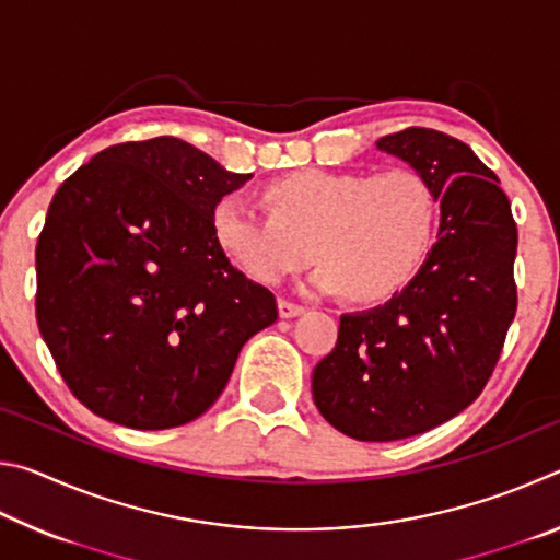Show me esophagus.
<instances>
[{
	"mask_svg": "<svg viewBox=\"0 0 560 560\" xmlns=\"http://www.w3.org/2000/svg\"><path fill=\"white\" fill-rule=\"evenodd\" d=\"M303 306H299V303H291V301H287V299H279V316L281 318H296V316H301L303 314Z\"/></svg>",
	"mask_w": 560,
	"mask_h": 560,
	"instance_id": "esophagus-1",
	"label": "esophagus"
}]
</instances>
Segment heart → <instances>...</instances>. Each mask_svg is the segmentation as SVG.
Masks as SVG:
<instances>
[{
	"label": "heart",
	"instance_id": "b5f03b06",
	"mask_svg": "<svg viewBox=\"0 0 560 560\" xmlns=\"http://www.w3.org/2000/svg\"><path fill=\"white\" fill-rule=\"evenodd\" d=\"M261 197L269 212L236 195L212 210L214 244L259 283L281 281L314 252L311 289L385 303L420 277L438 242V192L412 167H303L271 179Z\"/></svg>",
	"mask_w": 560,
	"mask_h": 560
}]
</instances>
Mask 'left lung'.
I'll list each match as a JSON object with an SVG mask.
<instances>
[{"label": "left lung", "mask_w": 560, "mask_h": 560, "mask_svg": "<svg viewBox=\"0 0 560 560\" xmlns=\"http://www.w3.org/2000/svg\"><path fill=\"white\" fill-rule=\"evenodd\" d=\"M375 148L432 183L438 242L400 296L340 316L311 390L348 438L393 442L447 422L485 390L516 314L518 234L497 175L462 140L407 128Z\"/></svg>", "instance_id": "1"}]
</instances>
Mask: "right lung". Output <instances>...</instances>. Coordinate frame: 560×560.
Masks as SVG:
<instances>
[{"label":"right lung","instance_id":"1","mask_svg":"<svg viewBox=\"0 0 560 560\" xmlns=\"http://www.w3.org/2000/svg\"><path fill=\"white\" fill-rule=\"evenodd\" d=\"M252 175L179 138L101 150L54 195L36 244V324L91 412L179 428L222 395L277 299L212 236V210Z\"/></svg>","mask_w":560,"mask_h":560}]
</instances>
